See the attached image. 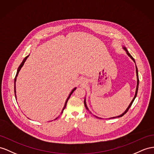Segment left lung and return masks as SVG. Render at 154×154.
<instances>
[{"instance_id": "1", "label": "left lung", "mask_w": 154, "mask_h": 154, "mask_svg": "<svg viewBox=\"0 0 154 154\" xmlns=\"http://www.w3.org/2000/svg\"><path fill=\"white\" fill-rule=\"evenodd\" d=\"M122 48L124 49V50L125 51V53H126V54H127L128 56L131 58L132 60H133V61L135 63V59H134L133 58V57L131 56V54H130V53H129V51H128V49H127V48H126V47L124 46V45H122ZM135 65H136V64H135ZM136 73H137V87H136V91H135V96H134V97H133V99L132 100V101H131V103H129V106L128 107V108L126 109V110L122 114V115H119V116H115V117H111V118H119V117H122V116H124L125 114L128 111V110H129V109L130 108V107H131V105H132V103H133V102L134 101V100H135V99L136 98V97H137V92H138V88H139V75H138V69H137V66H136ZM84 103H85V107L86 108V109L88 110V111H89V109H88V107H87V105H86V97H85V101H84ZM90 113H92L91 112H90ZM96 117H97V118H99V117H97V116H95Z\"/></svg>"}]
</instances>
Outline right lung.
<instances>
[{"label":"right lung","mask_w":154,"mask_h":154,"mask_svg":"<svg viewBox=\"0 0 154 154\" xmlns=\"http://www.w3.org/2000/svg\"><path fill=\"white\" fill-rule=\"evenodd\" d=\"M29 55L30 54H29L28 56H26L24 59H23V60L22 61V62H21V64H20V66H19V68H18V69H17V73H16V75H15V79H14V92H15V99H16V100H17V96H16V87H15V82H16V81H17V75H18V74H19V72H20V70H21V68L23 66V65H24V63L25 62V61H26V60L27 59V58H28L29 57ZM77 88L76 87H75L73 89H72V91H71V92L69 93V96H68V98H67V100H66V102H65V104H64V107H63V109H62V112H61V114H62L63 113V111H64V109L66 108V104H67V102H68V100H69V98L70 97V96H71V95H72V93L75 91V90ZM58 118V116L57 117V118H55L54 120H56V119H57V118Z\"/></svg>","instance_id":"obj_1"}]
</instances>
